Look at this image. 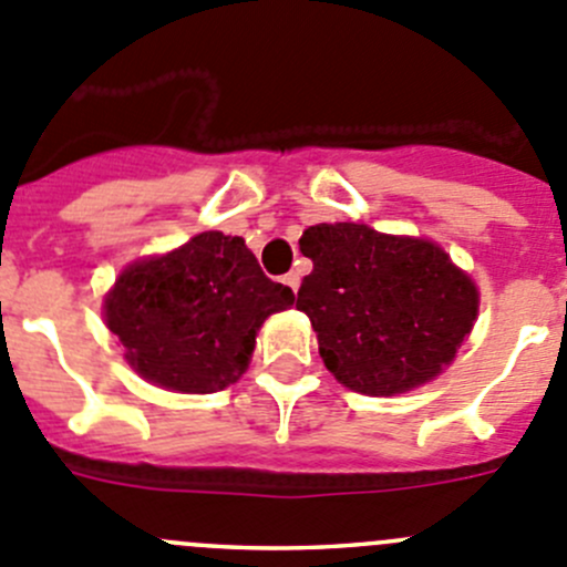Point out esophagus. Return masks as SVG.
I'll use <instances>...</instances> for the list:
<instances>
[{"instance_id": "34e87169", "label": "esophagus", "mask_w": 567, "mask_h": 567, "mask_svg": "<svg viewBox=\"0 0 567 567\" xmlns=\"http://www.w3.org/2000/svg\"><path fill=\"white\" fill-rule=\"evenodd\" d=\"M282 282H285V285H288V288H290V290H293V293H296V290H299V282H301L299 271H290V274H285V279H282Z\"/></svg>"}]
</instances>
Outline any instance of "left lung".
Returning <instances> with one entry per match:
<instances>
[{"instance_id": "obj_1", "label": "left lung", "mask_w": 567, "mask_h": 567, "mask_svg": "<svg viewBox=\"0 0 567 567\" xmlns=\"http://www.w3.org/2000/svg\"><path fill=\"white\" fill-rule=\"evenodd\" d=\"M299 249L312 271L296 310L310 318L323 365L354 393L393 395L430 382L474 329L480 290L432 240L316 224Z\"/></svg>"}]
</instances>
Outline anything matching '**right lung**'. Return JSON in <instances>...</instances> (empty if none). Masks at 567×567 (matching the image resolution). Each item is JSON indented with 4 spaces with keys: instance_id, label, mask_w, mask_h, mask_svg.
I'll return each mask as SVG.
<instances>
[{
    "instance_id": "obj_1",
    "label": "right lung",
    "mask_w": 567,
    "mask_h": 567,
    "mask_svg": "<svg viewBox=\"0 0 567 567\" xmlns=\"http://www.w3.org/2000/svg\"><path fill=\"white\" fill-rule=\"evenodd\" d=\"M296 301L271 282L244 238L202 233L146 257L104 296V321L146 382L177 393H216L244 377L257 329Z\"/></svg>"
}]
</instances>
